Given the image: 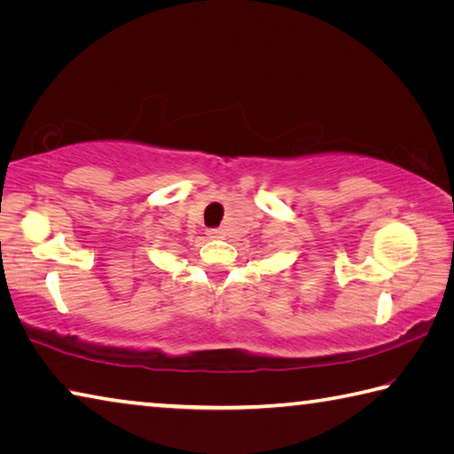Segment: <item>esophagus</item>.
I'll return each mask as SVG.
<instances>
[{"label":"esophagus","mask_w":454,"mask_h":454,"mask_svg":"<svg viewBox=\"0 0 454 454\" xmlns=\"http://www.w3.org/2000/svg\"><path fill=\"white\" fill-rule=\"evenodd\" d=\"M208 236L210 238H224V230H222V228H212V230H208Z\"/></svg>","instance_id":"1"}]
</instances>
